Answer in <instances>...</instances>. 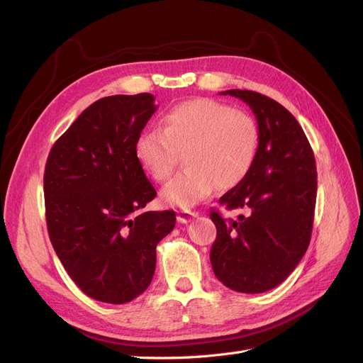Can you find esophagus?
<instances>
[{
  "mask_svg": "<svg viewBox=\"0 0 363 363\" xmlns=\"http://www.w3.org/2000/svg\"><path fill=\"white\" fill-rule=\"evenodd\" d=\"M195 216H199V213L192 212V211H179L177 212V221L182 223V224H186V223H189L191 219L195 218Z\"/></svg>",
  "mask_w": 363,
  "mask_h": 363,
  "instance_id": "obj_1",
  "label": "esophagus"
}]
</instances>
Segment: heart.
Listing matches in <instances>:
<instances>
[{"label":"heart","instance_id":"obj_1","mask_svg":"<svg viewBox=\"0 0 363 363\" xmlns=\"http://www.w3.org/2000/svg\"><path fill=\"white\" fill-rule=\"evenodd\" d=\"M259 127L255 118L211 98L174 106L160 119V128L147 130L135 145L139 164L152 179L164 182L186 150L184 169L164 186L163 200L191 207L207 199L218 186L232 189L255 164Z\"/></svg>","mask_w":363,"mask_h":363}]
</instances>
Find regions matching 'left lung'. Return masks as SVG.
Returning a JSON list of instances; mask_svg holds the SVG:
<instances>
[{
	"label": "left lung",
	"instance_id": "left-lung-1",
	"mask_svg": "<svg viewBox=\"0 0 363 363\" xmlns=\"http://www.w3.org/2000/svg\"><path fill=\"white\" fill-rule=\"evenodd\" d=\"M256 115L259 148L242 183L219 204L242 208L236 221L212 208L216 239L211 263L216 279L244 294L267 292L286 279L309 247L316 203V163L298 121L272 98L230 89Z\"/></svg>",
	"mask_w": 363,
	"mask_h": 363
}]
</instances>
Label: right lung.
Here are the masks:
<instances>
[{
  "mask_svg": "<svg viewBox=\"0 0 363 363\" xmlns=\"http://www.w3.org/2000/svg\"><path fill=\"white\" fill-rule=\"evenodd\" d=\"M156 112L151 94L112 95L91 104L52 145L43 174L50 240L87 296L124 304L144 292L156 247L175 212H145L157 195L135 145Z\"/></svg>",
  "mask_w": 363,
  "mask_h": 363,
  "instance_id": "1",
  "label": "right lung"
}]
</instances>
